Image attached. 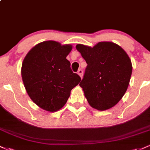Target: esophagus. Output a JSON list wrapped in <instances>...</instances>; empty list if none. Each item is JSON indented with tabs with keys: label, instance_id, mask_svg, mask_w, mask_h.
<instances>
[{
	"label": "esophagus",
	"instance_id": "1",
	"mask_svg": "<svg viewBox=\"0 0 150 150\" xmlns=\"http://www.w3.org/2000/svg\"><path fill=\"white\" fill-rule=\"evenodd\" d=\"M77 74H78V75H80V77H81V78H82V75H83V70H82V69L78 70V71H77Z\"/></svg>",
	"mask_w": 150,
	"mask_h": 150
}]
</instances>
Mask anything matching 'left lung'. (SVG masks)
<instances>
[{
    "label": "left lung",
    "mask_w": 150,
    "mask_h": 150,
    "mask_svg": "<svg viewBox=\"0 0 150 150\" xmlns=\"http://www.w3.org/2000/svg\"><path fill=\"white\" fill-rule=\"evenodd\" d=\"M76 49L87 63L80 86L92 108L105 111L118 103L128 89L132 63L127 53L111 42L93 47L77 44Z\"/></svg>",
    "instance_id": "obj_1"
}]
</instances>
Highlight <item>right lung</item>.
<instances>
[{
	"label": "right lung",
	"mask_w": 150,
	"mask_h": 150,
	"mask_svg": "<svg viewBox=\"0 0 150 150\" xmlns=\"http://www.w3.org/2000/svg\"><path fill=\"white\" fill-rule=\"evenodd\" d=\"M73 49L55 41H45L34 46L22 63L21 75L30 99L39 107L56 112L64 106L70 91L80 82L66 59Z\"/></svg>",
	"instance_id": "add662e5"
}]
</instances>
